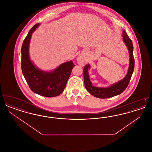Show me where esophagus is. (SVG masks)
<instances>
[{"instance_id": "1", "label": "esophagus", "mask_w": 152, "mask_h": 152, "mask_svg": "<svg viewBox=\"0 0 152 152\" xmlns=\"http://www.w3.org/2000/svg\"><path fill=\"white\" fill-rule=\"evenodd\" d=\"M77 63L80 65H83L85 64V60L81 56H79L77 58Z\"/></svg>"}]
</instances>
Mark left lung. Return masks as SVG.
<instances>
[{
    "label": "left lung",
    "instance_id": "8db88e82",
    "mask_svg": "<svg viewBox=\"0 0 152 152\" xmlns=\"http://www.w3.org/2000/svg\"><path fill=\"white\" fill-rule=\"evenodd\" d=\"M123 37L124 42L128 47L130 58L128 72L123 80L108 88L94 87L92 85V83L90 81L89 77L88 70L90 68V65L87 64L84 68V80L85 87L87 91L96 97L107 99L121 94L125 90L129 84L134 68V58L133 53V45L132 41L124 30L123 32Z\"/></svg>",
    "mask_w": 152,
    "mask_h": 152
}]
</instances>
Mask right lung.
Listing matches in <instances>:
<instances>
[{
  "instance_id": "right-lung-1",
  "label": "right lung",
  "mask_w": 152,
  "mask_h": 152,
  "mask_svg": "<svg viewBox=\"0 0 152 152\" xmlns=\"http://www.w3.org/2000/svg\"><path fill=\"white\" fill-rule=\"evenodd\" d=\"M39 26L37 23L30 29L23 41L21 50L22 72L33 92L44 97H53L64 91L75 65L72 61H70L61 64L52 72L43 71L35 66L29 58V45L32 34Z\"/></svg>"
}]
</instances>
